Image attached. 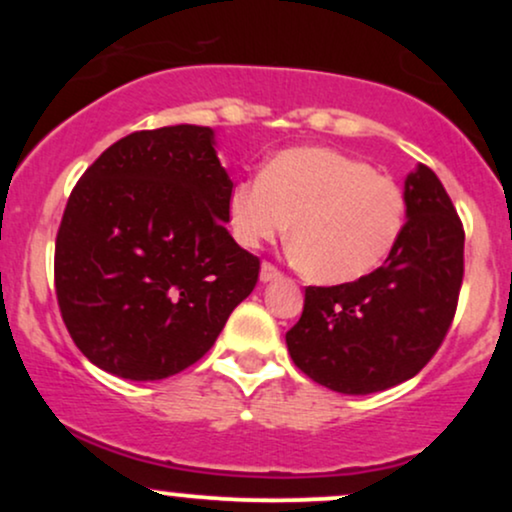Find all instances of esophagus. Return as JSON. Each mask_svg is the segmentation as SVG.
Instances as JSON below:
<instances>
[{
	"label": "esophagus",
	"instance_id": "34e87169",
	"mask_svg": "<svg viewBox=\"0 0 512 512\" xmlns=\"http://www.w3.org/2000/svg\"><path fill=\"white\" fill-rule=\"evenodd\" d=\"M281 276H284V274H281L279 269L274 267V264H269V262L262 264V269H260V281H262V284H272V281L281 279Z\"/></svg>",
	"mask_w": 512,
	"mask_h": 512
}]
</instances>
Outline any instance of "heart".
<instances>
[{
  "mask_svg": "<svg viewBox=\"0 0 512 512\" xmlns=\"http://www.w3.org/2000/svg\"><path fill=\"white\" fill-rule=\"evenodd\" d=\"M228 226L245 250L284 238L322 284H351L383 264L407 226L402 187L361 158L327 146L276 154L262 178L240 180L226 202Z\"/></svg>",
  "mask_w": 512,
  "mask_h": 512,
  "instance_id": "heart-1",
  "label": "heart"
}]
</instances>
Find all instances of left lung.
<instances>
[{
    "label": "left lung",
    "mask_w": 512,
    "mask_h": 512,
    "mask_svg": "<svg viewBox=\"0 0 512 512\" xmlns=\"http://www.w3.org/2000/svg\"><path fill=\"white\" fill-rule=\"evenodd\" d=\"M407 226L383 267L339 286H308L286 332L298 368L342 395L414 378L443 344L464 274V231L443 182L419 163L404 180Z\"/></svg>",
    "instance_id": "8db88e82"
}]
</instances>
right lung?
<instances>
[{
    "label": "right lung",
    "instance_id": "1",
    "mask_svg": "<svg viewBox=\"0 0 512 512\" xmlns=\"http://www.w3.org/2000/svg\"><path fill=\"white\" fill-rule=\"evenodd\" d=\"M233 182L214 129L122 137L69 195L55 243L62 320L93 366L163 380L214 346L260 260L226 231Z\"/></svg>",
    "mask_w": 512,
    "mask_h": 512
}]
</instances>
